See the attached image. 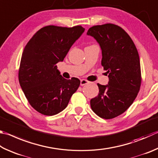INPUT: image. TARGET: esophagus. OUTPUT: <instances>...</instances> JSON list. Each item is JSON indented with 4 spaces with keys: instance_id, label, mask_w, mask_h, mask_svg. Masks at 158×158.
I'll list each match as a JSON object with an SVG mask.
<instances>
[{
    "instance_id": "1",
    "label": "esophagus",
    "mask_w": 158,
    "mask_h": 158,
    "mask_svg": "<svg viewBox=\"0 0 158 158\" xmlns=\"http://www.w3.org/2000/svg\"><path fill=\"white\" fill-rule=\"evenodd\" d=\"M89 82L88 81H87V80H85V79H81V83H80V84H81V85H86V84H89Z\"/></svg>"
}]
</instances>
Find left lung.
Masks as SVG:
<instances>
[{"label": "left lung", "instance_id": "8db88e82", "mask_svg": "<svg viewBox=\"0 0 158 158\" xmlns=\"http://www.w3.org/2000/svg\"><path fill=\"white\" fill-rule=\"evenodd\" d=\"M102 50V65L108 74L107 85L97 84L99 94L91 99L92 110L104 119L120 115L133 104L141 85L138 52L122 27L108 23L95 25L87 31Z\"/></svg>", "mask_w": 158, "mask_h": 158}]
</instances>
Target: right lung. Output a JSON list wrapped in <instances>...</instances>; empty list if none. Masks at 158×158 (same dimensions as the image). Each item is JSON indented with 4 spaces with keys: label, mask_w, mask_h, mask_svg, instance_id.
I'll return each instance as SVG.
<instances>
[{
    "label": "right lung",
    "mask_w": 158,
    "mask_h": 158,
    "mask_svg": "<svg viewBox=\"0 0 158 158\" xmlns=\"http://www.w3.org/2000/svg\"><path fill=\"white\" fill-rule=\"evenodd\" d=\"M81 26L48 25L31 37L23 52L19 80L27 99L44 115L58 114L67 107L80 85L75 77L64 79L56 64L64 58L84 32Z\"/></svg>",
    "instance_id": "add662e5"
}]
</instances>
